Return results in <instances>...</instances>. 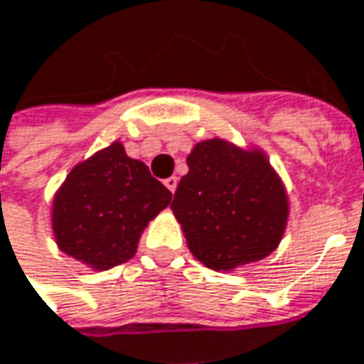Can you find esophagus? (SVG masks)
Listing matches in <instances>:
<instances>
[{
    "instance_id": "obj_1",
    "label": "esophagus",
    "mask_w": 364,
    "mask_h": 364,
    "mask_svg": "<svg viewBox=\"0 0 364 364\" xmlns=\"http://www.w3.org/2000/svg\"><path fill=\"white\" fill-rule=\"evenodd\" d=\"M164 184H166V188H168V191L173 192L176 191V186H178V178H176V176H170V178H166V180H164Z\"/></svg>"
}]
</instances>
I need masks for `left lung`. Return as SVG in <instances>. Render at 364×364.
Instances as JSON below:
<instances>
[{"instance_id":"8db88e82","label":"left lung","mask_w":364,"mask_h":364,"mask_svg":"<svg viewBox=\"0 0 364 364\" xmlns=\"http://www.w3.org/2000/svg\"><path fill=\"white\" fill-rule=\"evenodd\" d=\"M172 210L192 256L213 270L258 262L281 244L289 200L279 173L260 149L223 139L194 145Z\"/></svg>"}]
</instances>
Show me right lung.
<instances>
[{
  "label": "right lung",
  "mask_w": 364,
  "mask_h": 364,
  "mask_svg": "<svg viewBox=\"0 0 364 364\" xmlns=\"http://www.w3.org/2000/svg\"><path fill=\"white\" fill-rule=\"evenodd\" d=\"M170 200L149 168L112 143L65 178L53 200V233L67 256L108 270L135 256L141 231Z\"/></svg>",
  "instance_id": "1"
}]
</instances>
